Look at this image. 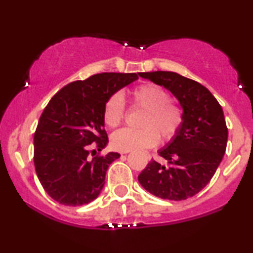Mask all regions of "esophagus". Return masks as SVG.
Here are the masks:
<instances>
[{
  "mask_svg": "<svg viewBox=\"0 0 253 253\" xmlns=\"http://www.w3.org/2000/svg\"><path fill=\"white\" fill-rule=\"evenodd\" d=\"M127 153H128V152H124V154H127Z\"/></svg>",
  "mask_w": 253,
  "mask_h": 253,
  "instance_id": "1",
  "label": "esophagus"
}]
</instances>
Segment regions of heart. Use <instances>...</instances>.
Here are the masks:
<instances>
[{"instance_id": "1", "label": "heart", "mask_w": 253, "mask_h": 253, "mask_svg": "<svg viewBox=\"0 0 253 253\" xmlns=\"http://www.w3.org/2000/svg\"><path fill=\"white\" fill-rule=\"evenodd\" d=\"M132 100L136 107L145 109L140 119L142 128H123L112 135L111 144L120 152L142 151L154 147L159 142L172 140L180 129L182 112L171 102V96L163 87L146 84L136 87L132 92ZM125 115L123 97L114 94L106 101L103 107V121L111 128L119 126Z\"/></svg>"}]
</instances>
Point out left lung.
<instances>
[{
  "mask_svg": "<svg viewBox=\"0 0 253 253\" xmlns=\"http://www.w3.org/2000/svg\"><path fill=\"white\" fill-rule=\"evenodd\" d=\"M169 90L182 108V124L159 156L167 165L152 160L138 180L147 192L161 199L185 200L209 184L223 160L227 127L223 108L199 82L173 72L139 73Z\"/></svg>",
  "mask_w": 253,
  "mask_h": 253,
  "instance_id": "8db88e82",
  "label": "left lung"
}]
</instances>
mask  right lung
Returning a JSON list of instances; mask_svg holds the SVG:
<instances>
[{"label":"right lung","instance_id":"right-lung-1","mask_svg":"<svg viewBox=\"0 0 253 253\" xmlns=\"http://www.w3.org/2000/svg\"><path fill=\"white\" fill-rule=\"evenodd\" d=\"M135 80V73L95 74L71 82L48 102L34 134V165L42 187L55 202L81 206L99 197L109 165L120 157L117 152L89 157L93 146L101 151L108 144L103 107Z\"/></svg>","mask_w":253,"mask_h":253}]
</instances>
